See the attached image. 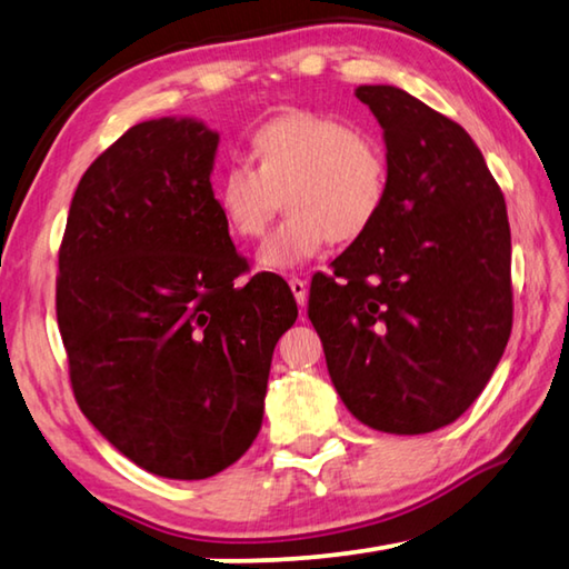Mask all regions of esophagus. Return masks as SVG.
I'll return each instance as SVG.
<instances>
[{
    "label": "esophagus",
    "instance_id": "esophagus-1",
    "mask_svg": "<svg viewBox=\"0 0 569 569\" xmlns=\"http://www.w3.org/2000/svg\"><path fill=\"white\" fill-rule=\"evenodd\" d=\"M288 286H291V291H293L296 303L303 308V306H306V298H308V286H306L303 278L291 276V278H288Z\"/></svg>",
    "mask_w": 569,
    "mask_h": 569
}]
</instances>
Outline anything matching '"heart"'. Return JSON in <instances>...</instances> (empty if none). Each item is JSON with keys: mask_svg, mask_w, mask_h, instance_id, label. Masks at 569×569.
<instances>
[{"mask_svg": "<svg viewBox=\"0 0 569 569\" xmlns=\"http://www.w3.org/2000/svg\"><path fill=\"white\" fill-rule=\"evenodd\" d=\"M256 166L230 160L216 178V200L228 230L261 238L276 210L288 216L258 250V263L288 271L319 253L326 240L351 243L383 213L391 188L387 146L353 122L293 110L250 134Z\"/></svg>", "mask_w": 569, "mask_h": 569, "instance_id": "1", "label": "heart"}]
</instances>
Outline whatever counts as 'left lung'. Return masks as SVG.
<instances>
[{
	"mask_svg": "<svg viewBox=\"0 0 569 569\" xmlns=\"http://www.w3.org/2000/svg\"><path fill=\"white\" fill-rule=\"evenodd\" d=\"M391 162L383 213L316 273L308 319L356 419L427 435L465 413L512 333L505 196L455 120L391 84H361Z\"/></svg>",
	"mask_w": 569,
	"mask_h": 569,
	"instance_id": "obj_1",
	"label": "left lung"
}]
</instances>
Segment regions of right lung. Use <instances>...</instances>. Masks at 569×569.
<instances>
[{"instance_id": "obj_1", "label": "right lung", "mask_w": 569, "mask_h": 569, "mask_svg": "<svg viewBox=\"0 0 569 569\" xmlns=\"http://www.w3.org/2000/svg\"><path fill=\"white\" fill-rule=\"evenodd\" d=\"M218 132L160 118L130 128L74 190L57 323L74 399L134 465L206 479L261 429L278 339L298 316L283 278L233 248L210 172Z\"/></svg>"}]
</instances>
